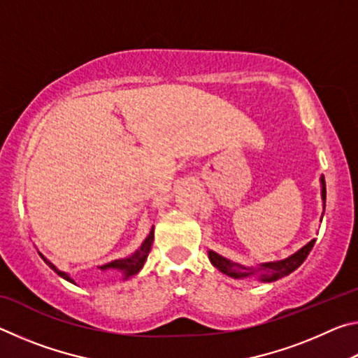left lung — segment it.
I'll list each match as a JSON object with an SVG mask.
<instances>
[{"label":"left lung","mask_w":358,"mask_h":358,"mask_svg":"<svg viewBox=\"0 0 358 358\" xmlns=\"http://www.w3.org/2000/svg\"><path fill=\"white\" fill-rule=\"evenodd\" d=\"M322 181V199H324V208H325V197H327V191H325V178H320ZM314 243L316 240H311L306 246H303L300 251H296L292 256L284 259V260H278V262H268V264H262L259 266H243L238 264L230 262V260L224 259L221 256H217L216 252L210 251L208 256L211 264H213L217 270H221L222 273H226L232 278H245V276H259L262 281H276L282 276H287L289 273H292L294 270L299 268V266L305 262V259L308 257V254L311 252Z\"/></svg>","instance_id":"obj_1"}]
</instances>
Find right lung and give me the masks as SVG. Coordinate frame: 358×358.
Here are the masks:
<instances>
[{
  "label": "right lung",
  "mask_w": 358,
  "mask_h": 358,
  "mask_svg": "<svg viewBox=\"0 0 358 358\" xmlns=\"http://www.w3.org/2000/svg\"><path fill=\"white\" fill-rule=\"evenodd\" d=\"M151 245H153V230H151L150 232V235L147 237V240L143 241V245L138 248V250L132 254V256H129V257H124V259H118V260H113V262H110V264H106V265H102L101 266V270H107V268H118V270H121L124 273V276L128 278V276H132V275H136V273H138V270L142 268L143 266V264H145V259L148 257V252H150V250H151ZM41 257L45 260V264L50 266V268L55 271L57 275H59L62 278H64V280H68V281H71V282H74L71 280V278L66 275V273H63V271H59L55 265H53L52 262H48V260L42 256L41 254Z\"/></svg>",
  "instance_id": "obj_1"
}]
</instances>
